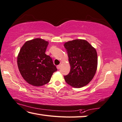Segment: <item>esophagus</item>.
Instances as JSON below:
<instances>
[{
  "label": "esophagus",
  "mask_w": 122,
  "mask_h": 122,
  "mask_svg": "<svg viewBox=\"0 0 122 122\" xmlns=\"http://www.w3.org/2000/svg\"><path fill=\"white\" fill-rule=\"evenodd\" d=\"M57 69H60V65H58V66H57Z\"/></svg>",
  "instance_id": "34e87169"
}]
</instances>
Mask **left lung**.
<instances>
[{
	"mask_svg": "<svg viewBox=\"0 0 122 122\" xmlns=\"http://www.w3.org/2000/svg\"><path fill=\"white\" fill-rule=\"evenodd\" d=\"M64 46L71 67L70 72L64 76L66 83L76 88L87 85L94 77L98 66L96 50L83 39L69 41Z\"/></svg>",
	"mask_w": 122,
	"mask_h": 122,
	"instance_id": "1",
	"label": "left lung"
}]
</instances>
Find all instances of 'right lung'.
<instances>
[{"instance_id": "obj_1", "label": "right lung", "mask_w": 122, "mask_h": 122, "mask_svg": "<svg viewBox=\"0 0 122 122\" xmlns=\"http://www.w3.org/2000/svg\"><path fill=\"white\" fill-rule=\"evenodd\" d=\"M48 42L41 38L26 41L17 56V66L26 82L41 86L50 81L53 72L57 71L52 59L45 54Z\"/></svg>"}]
</instances>
